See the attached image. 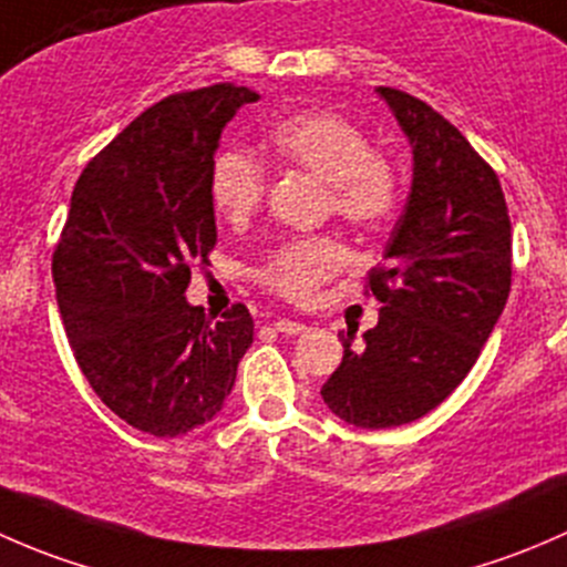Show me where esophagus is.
<instances>
[{"instance_id": "1", "label": "esophagus", "mask_w": 567, "mask_h": 567, "mask_svg": "<svg viewBox=\"0 0 567 567\" xmlns=\"http://www.w3.org/2000/svg\"><path fill=\"white\" fill-rule=\"evenodd\" d=\"M274 329H277V331H282V334H290V337H296V334H305V331H307V326H305V323H299V320L279 318V320H274Z\"/></svg>"}]
</instances>
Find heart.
Instances as JSON below:
<instances>
[{
    "instance_id": "obj_1",
    "label": "heart",
    "mask_w": 567,
    "mask_h": 567,
    "mask_svg": "<svg viewBox=\"0 0 567 567\" xmlns=\"http://www.w3.org/2000/svg\"><path fill=\"white\" fill-rule=\"evenodd\" d=\"M268 145L285 167L312 175L326 186V208L353 230H379L400 205V175L353 120L326 109H307L279 120ZM216 214L241 225L262 205L266 169L249 153L227 147L216 153L208 175ZM346 266V249L329 236L296 238L268 255L257 279L282 299L307 305Z\"/></svg>"
}]
</instances>
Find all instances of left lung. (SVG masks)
I'll list each match as a JSON object with an SVG mask.
<instances>
[{
    "instance_id": "1",
    "label": "left lung",
    "mask_w": 567,
    "mask_h": 567,
    "mask_svg": "<svg viewBox=\"0 0 567 567\" xmlns=\"http://www.w3.org/2000/svg\"><path fill=\"white\" fill-rule=\"evenodd\" d=\"M414 153V181L364 293L379 326L342 340L323 403L357 427H398L436 409L477 362L513 277V233L494 167L425 101L379 87Z\"/></svg>"
}]
</instances>
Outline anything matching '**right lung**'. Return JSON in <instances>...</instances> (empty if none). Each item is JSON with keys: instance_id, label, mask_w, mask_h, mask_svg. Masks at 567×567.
Segmentation results:
<instances>
[{"instance_id": "right-lung-1", "label": "right lung", "mask_w": 567, "mask_h": 567, "mask_svg": "<svg viewBox=\"0 0 567 567\" xmlns=\"http://www.w3.org/2000/svg\"><path fill=\"white\" fill-rule=\"evenodd\" d=\"M260 95L221 82L167 95L87 162L51 255L68 342L95 394L136 431L175 439L214 420L255 320L186 301L216 247L208 175L221 128Z\"/></svg>"}]
</instances>
